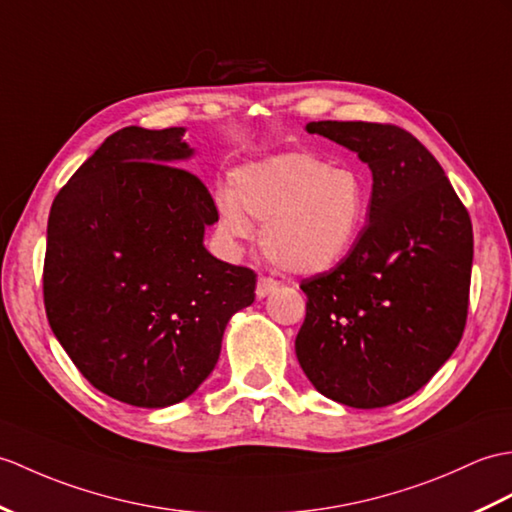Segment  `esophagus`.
<instances>
[{
    "label": "esophagus",
    "mask_w": 512,
    "mask_h": 512,
    "mask_svg": "<svg viewBox=\"0 0 512 512\" xmlns=\"http://www.w3.org/2000/svg\"><path fill=\"white\" fill-rule=\"evenodd\" d=\"M277 281L275 279H270V277H259L257 279V296H259V299H264V296H268L270 292H275L277 290Z\"/></svg>",
    "instance_id": "1"
}]
</instances>
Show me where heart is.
I'll return each instance as SVG.
<instances>
[{"mask_svg":"<svg viewBox=\"0 0 512 512\" xmlns=\"http://www.w3.org/2000/svg\"><path fill=\"white\" fill-rule=\"evenodd\" d=\"M371 189L349 165H329L310 152H285L246 163L216 196V227L229 246L253 240L272 264L292 275L334 268L358 242Z\"/></svg>","mask_w":512,"mask_h":512,"instance_id":"b5f03b06","label":"heart"}]
</instances>
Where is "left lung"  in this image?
<instances>
[{
  "label": "left lung",
  "instance_id": "obj_1",
  "mask_svg": "<svg viewBox=\"0 0 512 512\" xmlns=\"http://www.w3.org/2000/svg\"><path fill=\"white\" fill-rule=\"evenodd\" d=\"M373 172L368 224L340 264L305 279L296 358L314 388L351 408L414 395L456 351L467 323L471 218L441 163L408 130L310 122Z\"/></svg>",
  "mask_w": 512,
  "mask_h": 512
}]
</instances>
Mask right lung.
<instances>
[{
  "label": "right lung",
  "instance_id": "add662e5",
  "mask_svg": "<svg viewBox=\"0 0 512 512\" xmlns=\"http://www.w3.org/2000/svg\"><path fill=\"white\" fill-rule=\"evenodd\" d=\"M185 128L117 130L80 165L47 220L43 301L54 336L91 386L165 408L205 382L257 275L213 257L218 211L178 168Z\"/></svg>",
  "mask_w": 512,
  "mask_h": 512
}]
</instances>
